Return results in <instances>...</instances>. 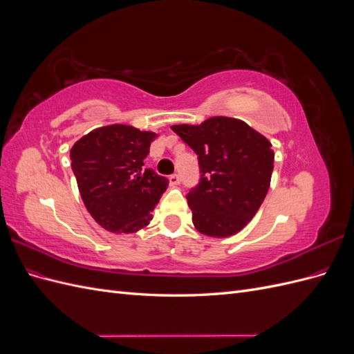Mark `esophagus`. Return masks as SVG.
Masks as SVG:
<instances>
[{"label": "esophagus", "mask_w": 354, "mask_h": 354, "mask_svg": "<svg viewBox=\"0 0 354 354\" xmlns=\"http://www.w3.org/2000/svg\"><path fill=\"white\" fill-rule=\"evenodd\" d=\"M169 185L171 186H177L178 183H180V177L177 176V174H173V176H169Z\"/></svg>", "instance_id": "esophagus-1"}]
</instances>
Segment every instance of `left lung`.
I'll use <instances>...</instances> for the list:
<instances>
[{
    "label": "left lung",
    "mask_w": 354,
    "mask_h": 354,
    "mask_svg": "<svg viewBox=\"0 0 354 354\" xmlns=\"http://www.w3.org/2000/svg\"><path fill=\"white\" fill-rule=\"evenodd\" d=\"M171 128L199 156L201 183L187 194L196 230L212 238L233 236L254 218L269 192L272 143L229 116Z\"/></svg>",
    "instance_id": "left-lung-1"
}]
</instances>
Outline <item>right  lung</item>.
Returning a JSON list of instances; mask_svg holds the SVG:
<instances>
[{
  "label": "right lung",
  "instance_id": "1",
  "mask_svg": "<svg viewBox=\"0 0 354 354\" xmlns=\"http://www.w3.org/2000/svg\"><path fill=\"white\" fill-rule=\"evenodd\" d=\"M158 137L127 124L95 128L71 149L72 171L91 217L111 233H136L152 220L168 180L145 168Z\"/></svg>",
  "mask_w": 354,
  "mask_h": 354
}]
</instances>
